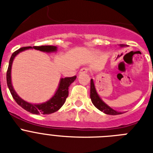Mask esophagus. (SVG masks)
Here are the masks:
<instances>
[{
    "label": "esophagus",
    "instance_id": "obj_1",
    "mask_svg": "<svg viewBox=\"0 0 153 153\" xmlns=\"http://www.w3.org/2000/svg\"><path fill=\"white\" fill-rule=\"evenodd\" d=\"M89 71H90V69H89L88 67H83V68H82L81 70H80V73H88Z\"/></svg>",
    "mask_w": 153,
    "mask_h": 153
}]
</instances>
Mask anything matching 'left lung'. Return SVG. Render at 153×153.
<instances>
[{"label":"left lung","mask_w":153,"mask_h":153,"mask_svg":"<svg viewBox=\"0 0 153 153\" xmlns=\"http://www.w3.org/2000/svg\"><path fill=\"white\" fill-rule=\"evenodd\" d=\"M121 47H125L124 44H120ZM91 101H92V103L94 105V106L96 108H98L99 110H101L102 112L105 113L106 114H109V115H117V114H121L120 112H117L116 110H114L112 108L107 105L100 98V97L98 96V94L96 92L95 86H94V84L93 80L91 79Z\"/></svg>","instance_id":"8db88e82"}]
</instances>
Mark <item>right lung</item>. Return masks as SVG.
<instances>
[{"label": "right lung", "mask_w": 153, "mask_h": 153, "mask_svg": "<svg viewBox=\"0 0 153 153\" xmlns=\"http://www.w3.org/2000/svg\"><path fill=\"white\" fill-rule=\"evenodd\" d=\"M29 48H34L41 51H45V52H51V51H55L57 50V48L55 46L48 45V46H34L33 48H32V47H24V48L18 49L17 51H16L15 52H13L10 58V60H9L8 71H7V74H6L7 85H8V89H9L11 94L13 96V98H14V100L19 105L22 107L23 109H25L27 112H30L33 114H52V113H55L57 110H59L62 106V105L65 103L67 96H68V87L75 80L76 76L67 77L64 79H61L59 86L57 91L55 92V95L48 102L42 103V104H31V103L25 102L16 94L14 89H13L12 82H11V68H12L13 61L16 55L21 51Z\"/></svg>", "instance_id": "obj_1"}]
</instances>
